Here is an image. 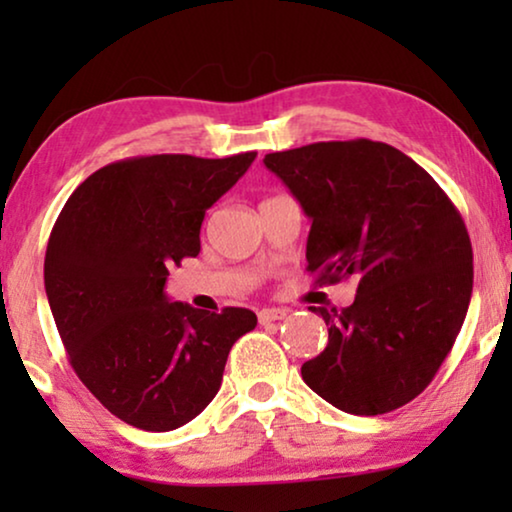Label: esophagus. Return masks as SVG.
I'll return each mask as SVG.
<instances>
[{"label":"esophagus","mask_w":512,"mask_h":512,"mask_svg":"<svg viewBox=\"0 0 512 512\" xmlns=\"http://www.w3.org/2000/svg\"><path fill=\"white\" fill-rule=\"evenodd\" d=\"M282 319H286V310H279V307H265V310L258 312V321H261L263 326L275 324V321Z\"/></svg>","instance_id":"esophagus-1"}]
</instances>
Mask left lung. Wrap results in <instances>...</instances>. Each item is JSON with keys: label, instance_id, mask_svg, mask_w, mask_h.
Segmentation results:
<instances>
[{"label": "left lung", "instance_id": "1", "mask_svg": "<svg viewBox=\"0 0 512 512\" xmlns=\"http://www.w3.org/2000/svg\"><path fill=\"white\" fill-rule=\"evenodd\" d=\"M263 163L312 219L314 284L356 279L349 307H310L328 345L300 368L305 384L349 415L410 403L443 366L471 303L473 249L459 209L384 142H317Z\"/></svg>", "mask_w": 512, "mask_h": 512}]
</instances>
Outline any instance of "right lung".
I'll use <instances>...</instances> for the list:
<instances>
[{"mask_svg":"<svg viewBox=\"0 0 512 512\" xmlns=\"http://www.w3.org/2000/svg\"><path fill=\"white\" fill-rule=\"evenodd\" d=\"M256 151L230 158L135 156L90 174L48 237L44 284L74 373L125 424L172 431L207 408L247 307L195 310L165 298L181 258L200 254L205 212Z\"/></svg>","mask_w":512,"mask_h":512,"instance_id":"add662e5","label":"right lung"}]
</instances>
